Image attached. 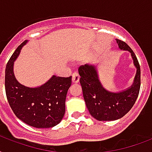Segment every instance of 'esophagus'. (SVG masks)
Here are the masks:
<instances>
[{
	"instance_id": "1",
	"label": "esophagus",
	"mask_w": 152,
	"mask_h": 152,
	"mask_svg": "<svg viewBox=\"0 0 152 152\" xmlns=\"http://www.w3.org/2000/svg\"><path fill=\"white\" fill-rule=\"evenodd\" d=\"M79 81H80V76H79V74L76 73V72H74L72 74V82L73 83H79Z\"/></svg>"
}]
</instances>
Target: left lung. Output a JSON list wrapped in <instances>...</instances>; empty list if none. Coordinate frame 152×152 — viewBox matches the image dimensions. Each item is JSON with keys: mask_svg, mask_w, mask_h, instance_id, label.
<instances>
[{"mask_svg": "<svg viewBox=\"0 0 152 152\" xmlns=\"http://www.w3.org/2000/svg\"><path fill=\"white\" fill-rule=\"evenodd\" d=\"M121 50L131 53L133 64L137 69L133 83L129 88L119 92L106 90L100 82L97 66L85 64L79 68L80 82L83 99L89 113L98 121H115L120 119L131 110L139 95L140 88V68L136 55L125 42L116 39Z\"/></svg>", "mask_w": 152, "mask_h": 152, "instance_id": "1", "label": "left lung"}]
</instances>
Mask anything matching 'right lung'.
<instances>
[{
    "mask_svg": "<svg viewBox=\"0 0 152 152\" xmlns=\"http://www.w3.org/2000/svg\"><path fill=\"white\" fill-rule=\"evenodd\" d=\"M24 41L13 53L6 65L5 91L7 99L20 120L39 129L52 128L61 122L65 113L67 92L72 76H52L42 85L29 88L21 84L14 75V61L17 59Z\"/></svg>",
    "mask_w": 152,
    "mask_h": 152,
    "instance_id": "add662e5",
    "label": "right lung"
}]
</instances>
